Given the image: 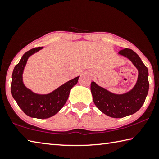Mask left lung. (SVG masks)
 I'll list each match as a JSON object with an SVG mask.
<instances>
[{"label":"left lung","instance_id":"obj_1","mask_svg":"<svg viewBox=\"0 0 159 159\" xmlns=\"http://www.w3.org/2000/svg\"><path fill=\"white\" fill-rule=\"evenodd\" d=\"M119 54L129 58L138 69V80L134 87L126 93L115 94L94 82L91 84L94 104L102 113L112 118H122L138 112L145 101L149 87L148 69L140 57L128 48L121 49Z\"/></svg>","mask_w":159,"mask_h":159}]
</instances>
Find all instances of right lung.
Returning a JSON list of instances; mask_svg holds the SVG:
<instances>
[{"label": "right lung", "mask_w": 159, "mask_h": 159, "mask_svg": "<svg viewBox=\"0 0 159 159\" xmlns=\"http://www.w3.org/2000/svg\"><path fill=\"white\" fill-rule=\"evenodd\" d=\"M43 48V47H35L22 56L20 61L14 68L11 84V93L19 107L26 115L37 119H47L56 115L65 105L70 91L77 84L80 77L70 80L45 95L35 93L26 88L22 78L24 67L30 56Z\"/></svg>", "instance_id": "obj_1"}]
</instances>
